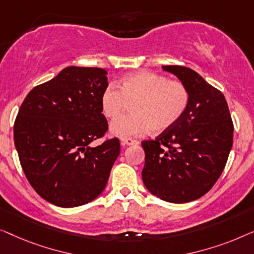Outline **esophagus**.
I'll return each mask as SVG.
<instances>
[{
  "label": "esophagus",
  "instance_id": "obj_1",
  "mask_svg": "<svg viewBox=\"0 0 254 254\" xmlns=\"http://www.w3.org/2000/svg\"><path fill=\"white\" fill-rule=\"evenodd\" d=\"M139 141L135 140V139H132V138H127V139H122L121 140V145L124 146H132V145H138Z\"/></svg>",
  "mask_w": 254,
  "mask_h": 254
}]
</instances>
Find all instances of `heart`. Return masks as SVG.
<instances>
[{
	"label": "heart",
	"instance_id": "obj_1",
	"mask_svg": "<svg viewBox=\"0 0 254 254\" xmlns=\"http://www.w3.org/2000/svg\"><path fill=\"white\" fill-rule=\"evenodd\" d=\"M117 87L110 85L103 90L100 106L106 117L116 119L127 102L134 101L132 113L110 126L112 134L120 138L135 137L149 130L155 133L169 130L182 119L190 101L184 84L151 71L128 73L121 78Z\"/></svg>",
	"mask_w": 254,
	"mask_h": 254
}]
</instances>
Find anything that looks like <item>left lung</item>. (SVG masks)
<instances>
[{"label":"left lung","mask_w":254,"mask_h":254,"mask_svg":"<svg viewBox=\"0 0 254 254\" xmlns=\"http://www.w3.org/2000/svg\"><path fill=\"white\" fill-rule=\"evenodd\" d=\"M187 86L190 101L182 119L154 140L141 142V177L153 195L173 203L206 194L226 167L233 147L234 124L226 98L195 71L162 65Z\"/></svg>","instance_id":"8db88e82"}]
</instances>
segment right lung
Returning a JSON list of instances; mask_svg holds the SVG:
<instances>
[{
    "mask_svg": "<svg viewBox=\"0 0 254 254\" xmlns=\"http://www.w3.org/2000/svg\"><path fill=\"white\" fill-rule=\"evenodd\" d=\"M107 71L67 66L35 86L21 103L13 139L24 174L41 198L70 208L105 190L120 155L117 138L92 147L108 130L100 98Z\"/></svg>",
    "mask_w": 254,
    "mask_h": 254,
    "instance_id": "obj_1",
    "label": "right lung"
}]
</instances>
